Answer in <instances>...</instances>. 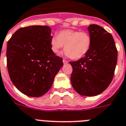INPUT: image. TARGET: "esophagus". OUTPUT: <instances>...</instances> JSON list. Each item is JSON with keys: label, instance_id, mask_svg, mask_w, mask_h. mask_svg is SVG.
Returning <instances> with one entry per match:
<instances>
[{"label": "esophagus", "instance_id": "34e87169", "mask_svg": "<svg viewBox=\"0 0 126 126\" xmlns=\"http://www.w3.org/2000/svg\"><path fill=\"white\" fill-rule=\"evenodd\" d=\"M63 62L64 64H66V63H68V61H67L66 60H65V59H63Z\"/></svg>", "mask_w": 126, "mask_h": 126}]
</instances>
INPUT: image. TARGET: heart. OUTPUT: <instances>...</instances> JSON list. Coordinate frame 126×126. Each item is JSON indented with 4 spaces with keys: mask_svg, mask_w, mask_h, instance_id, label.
I'll return each instance as SVG.
<instances>
[{
    "mask_svg": "<svg viewBox=\"0 0 126 126\" xmlns=\"http://www.w3.org/2000/svg\"><path fill=\"white\" fill-rule=\"evenodd\" d=\"M51 49L58 53L65 45L64 54L72 59H79L87 54L91 46V37L85 32L72 30L61 31L58 35H54L50 41Z\"/></svg>",
    "mask_w": 126,
    "mask_h": 126,
    "instance_id": "1",
    "label": "heart"
}]
</instances>
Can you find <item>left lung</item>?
<instances>
[{"label": "left lung", "instance_id": "left-lung-1", "mask_svg": "<svg viewBox=\"0 0 126 126\" xmlns=\"http://www.w3.org/2000/svg\"><path fill=\"white\" fill-rule=\"evenodd\" d=\"M91 46L87 54L72 66L71 83L81 96H94L108 87L114 76L117 62V49L113 36L97 24L88 27Z\"/></svg>", "mask_w": 126, "mask_h": 126}]
</instances>
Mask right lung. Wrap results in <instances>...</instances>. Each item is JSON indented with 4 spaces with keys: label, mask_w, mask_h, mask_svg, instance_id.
I'll return each instance as SVG.
<instances>
[{
    "label": "right lung",
    "mask_w": 126,
    "mask_h": 126,
    "mask_svg": "<svg viewBox=\"0 0 126 126\" xmlns=\"http://www.w3.org/2000/svg\"><path fill=\"white\" fill-rule=\"evenodd\" d=\"M50 28L30 26L15 32L7 44V67L10 79L26 96L39 97L48 91L63 65L51 49Z\"/></svg>",
    "instance_id": "right-lung-1"
}]
</instances>
